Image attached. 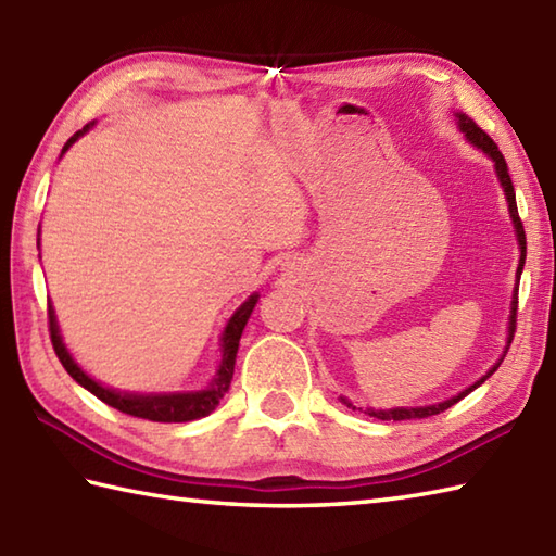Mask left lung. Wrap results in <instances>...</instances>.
I'll list each match as a JSON object with an SVG mask.
<instances>
[{
  "instance_id": "8db88e82",
  "label": "left lung",
  "mask_w": 556,
  "mask_h": 556,
  "mask_svg": "<svg viewBox=\"0 0 556 556\" xmlns=\"http://www.w3.org/2000/svg\"><path fill=\"white\" fill-rule=\"evenodd\" d=\"M456 122H458V128L460 131L466 134V138L470 140V143L473 146H478L480 150H485L488 155L492 157V162H494V172H497V176H500V184H502V188H504V195H506V203H509V215H511V222H514V229H516V239H518V245H521V260H518V271H516V277L521 279V271H523V265H526V231H523V222H521V217H518V207H516V193H514V184H511V176H509V169H506V160H504V155L500 152V148H497V143H494V140L482 131V128L470 119V116H466V114H460V112H456ZM516 311H518V293L514 291V301H511V317H509V341H506V349L511 346V339H514V332H516ZM504 356H506V351H504ZM504 356L500 358V363H494V368H490V372L485 375V377H480V380L476 382V384H470L468 389H464V392H460L458 396H452V399H446V401H442V404H434V406H418V408H389V410H375V408H358V410H363V413H368V416H372V418H377V420H410V418H428V416H437V413H442V410H446L448 406H454L456 401H460L464 399L466 394H470L473 392V389H478L482 382L488 380V377L500 368L502 365V361H504ZM344 401V404L349 406V408H353L356 410V406L351 404L349 399H341Z\"/></svg>"
}]
</instances>
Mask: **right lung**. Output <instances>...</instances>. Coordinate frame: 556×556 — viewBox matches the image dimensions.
Listing matches in <instances>:
<instances>
[{
  "mask_svg": "<svg viewBox=\"0 0 556 556\" xmlns=\"http://www.w3.org/2000/svg\"><path fill=\"white\" fill-rule=\"evenodd\" d=\"M92 124L83 126V131H76L66 140V146L62 150L64 152L76 143V140L88 131ZM40 243V241H38ZM257 293H253L239 311L231 315V320L224 327L222 334V363L215 382H212L203 392H179V394H124V392H114V389L102 387L100 382L92 380L86 372L78 368V363L71 358V353L66 351L62 337H59V327H56V317H54V308L47 303V315H50V339L56 358L62 361V365L66 368V372L74 377V380L86 387L90 394H96L104 404L126 413V416L134 418H146L152 422H188V420H198L210 416L212 410L219 406V399L229 392L231 377H233V363H236V351H239V341L243 334V327L251 317L255 303H257Z\"/></svg>",
  "mask_w": 556,
  "mask_h": 556,
  "instance_id": "obj_1",
  "label": "right lung"
}]
</instances>
